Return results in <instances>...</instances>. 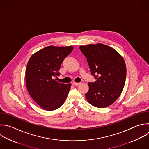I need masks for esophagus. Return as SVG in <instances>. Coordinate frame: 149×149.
<instances>
[{"label":"esophagus","mask_w":149,"mask_h":149,"mask_svg":"<svg viewBox=\"0 0 149 149\" xmlns=\"http://www.w3.org/2000/svg\"><path fill=\"white\" fill-rule=\"evenodd\" d=\"M72 84H73L74 86H79V85L80 84V83H76V82H73Z\"/></svg>","instance_id":"obj_1"}]
</instances>
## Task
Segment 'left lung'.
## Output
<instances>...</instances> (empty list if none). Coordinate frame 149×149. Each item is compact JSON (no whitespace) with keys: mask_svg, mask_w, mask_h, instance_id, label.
<instances>
[{"mask_svg":"<svg viewBox=\"0 0 149 149\" xmlns=\"http://www.w3.org/2000/svg\"><path fill=\"white\" fill-rule=\"evenodd\" d=\"M91 75L97 80L88 83L86 93L87 101L97 108L112 104L120 96L125 86L126 68L122 56L113 48L102 44L81 45Z\"/></svg>","mask_w":149,"mask_h":149,"instance_id":"left-lung-1","label":"left lung"}]
</instances>
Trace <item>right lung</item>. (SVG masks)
Returning <instances> with one entry per match:
<instances>
[{"label":"right lung","instance_id":"1","mask_svg":"<svg viewBox=\"0 0 149 149\" xmlns=\"http://www.w3.org/2000/svg\"><path fill=\"white\" fill-rule=\"evenodd\" d=\"M73 49L72 46L47 47L30 58L26 72L27 90L36 102L47 111L61 107L66 100L71 84L61 83L54 78L59 76L63 61Z\"/></svg>","mask_w":149,"mask_h":149}]
</instances>
